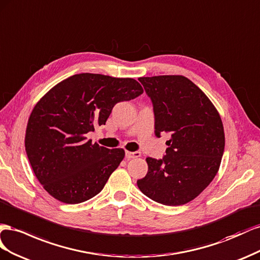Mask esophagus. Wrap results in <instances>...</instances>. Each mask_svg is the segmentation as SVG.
Segmentation results:
<instances>
[{"label": "esophagus", "mask_w": 260, "mask_h": 260, "mask_svg": "<svg viewBox=\"0 0 260 260\" xmlns=\"http://www.w3.org/2000/svg\"><path fill=\"white\" fill-rule=\"evenodd\" d=\"M125 155H126V158H127V159H135V158H139L140 155H142V153H140L139 151H134V152L126 151Z\"/></svg>", "instance_id": "1"}]
</instances>
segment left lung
<instances>
[{
    "label": "left lung",
    "mask_w": 260,
    "mask_h": 260,
    "mask_svg": "<svg viewBox=\"0 0 260 260\" xmlns=\"http://www.w3.org/2000/svg\"><path fill=\"white\" fill-rule=\"evenodd\" d=\"M154 112V133H171L166 155L147 158L148 172L137 186L159 204L191 202L213 180L224 151V129L209 98L182 75L140 77Z\"/></svg>",
    "instance_id": "left-lung-1"
}]
</instances>
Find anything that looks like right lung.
<instances>
[{"label":"right lung","instance_id":"obj_1","mask_svg":"<svg viewBox=\"0 0 260 260\" xmlns=\"http://www.w3.org/2000/svg\"><path fill=\"white\" fill-rule=\"evenodd\" d=\"M143 92L133 78L83 73L62 80L37 102L25 148L36 177L52 197L79 204L99 194L125 151L92 144L86 134L106 124L117 102Z\"/></svg>","mask_w":260,"mask_h":260}]
</instances>
